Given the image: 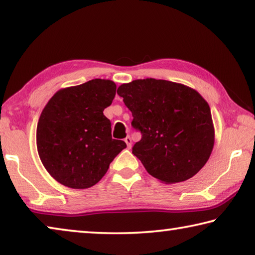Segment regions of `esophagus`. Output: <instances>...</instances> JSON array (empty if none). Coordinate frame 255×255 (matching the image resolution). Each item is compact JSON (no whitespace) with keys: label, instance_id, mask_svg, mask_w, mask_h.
Instances as JSON below:
<instances>
[{"label":"esophagus","instance_id":"34e87169","mask_svg":"<svg viewBox=\"0 0 255 255\" xmlns=\"http://www.w3.org/2000/svg\"><path fill=\"white\" fill-rule=\"evenodd\" d=\"M125 141H126V144H127V147L128 148H130L131 147V138H130V136H127L126 138H125Z\"/></svg>","mask_w":255,"mask_h":255}]
</instances>
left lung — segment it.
I'll list each match as a JSON object with an SVG mask.
<instances>
[{"label": "left lung", "instance_id": "left-lung-1", "mask_svg": "<svg viewBox=\"0 0 255 255\" xmlns=\"http://www.w3.org/2000/svg\"><path fill=\"white\" fill-rule=\"evenodd\" d=\"M117 93L141 139L132 154L164 183L192 178L208 161L215 131L208 103L196 90L165 80H135Z\"/></svg>", "mask_w": 255, "mask_h": 255}]
</instances>
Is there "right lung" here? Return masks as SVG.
<instances>
[{
  "label": "right lung",
  "mask_w": 255,
  "mask_h": 255,
  "mask_svg": "<svg viewBox=\"0 0 255 255\" xmlns=\"http://www.w3.org/2000/svg\"><path fill=\"white\" fill-rule=\"evenodd\" d=\"M110 80L96 79L54 94L37 126V148L48 173L72 189L98 183L114 158L127 147L111 136L103 110L116 96Z\"/></svg>",
  "instance_id": "right-lung-1"
}]
</instances>
